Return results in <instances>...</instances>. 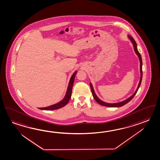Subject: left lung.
Listing matches in <instances>:
<instances>
[{"mask_svg": "<svg viewBox=\"0 0 160 160\" xmlns=\"http://www.w3.org/2000/svg\"><path fill=\"white\" fill-rule=\"evenodd\" d=\"M128 38L129 39L131 40L132 43L133 44V48H134V50H135V53L138 55V57L139 60H140V81H139V83H138V88H137L136 91L134 92V94H133V95H131L130 97L128 98V99L123 100L122 102H119V103H106V102H104L103 101L100 100V99L98 97L97 95H96L95 91H94V88H93V87H92V85L91 84V83H90V87H91V92H92V95H93L94 99L97 102V103H98L100 104V105H102V106L108 107H122V106L125 105V104L128 103L129 102H130V101L132 99V98L134 97V96H135L136 94L137 93L138 90V88H139L140 86V85H141L142 78V62L141 54H140V53H139L138 51V48H137V44H136V41H135V40H134V38H132V36H131L130 35L128 36Z\"/></svg>", "mask_w": 160, "mask_h": 160, "instance_id": "left-lung-1", "label": "left lung"}]
</instances>
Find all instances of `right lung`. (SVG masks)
Listing matches in <instances>:
<instances>
[{"label": "right lung", "instance_id": "obj_1", "mask_svg": "<svg viewBox=\"0 0 160 160\" xmlns=\"http://www.w3.org/2000/svg\"><path fill=\"white\" fill-rule=\"evenodd\" d=\"M77 71H75V72L73 73L72 76L71 77L70 81H69L68 87L67 88L66 95H65V97L62 100L60 101V102L53 104V105L50 106L43 107V108H38L42 110L50 111V110H57V109L62 108L63 107L65 106L67 103L69 102L70 99L71 98L72 92V86H73V83H74V79H75V75L77 74Z\"/></svg>", "mask_w": 160, "mask_h": 160}]
</instances>
